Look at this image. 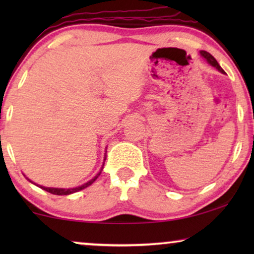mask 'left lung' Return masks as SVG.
<instances>
[{
	"label": "left lung",
	"mask_w": 254,
	"mask_h": 254,
	"mask_svg": "<svg viewBox=\"0 0 254 254\" xmlns=\"http://www.w3.org/2000/svg\"><path fill=\"white\" fill-rule=\"evenodd\" d=\"M200 53H201V55H202V57H203L204 59H206V60H207L208 62H209V64H210L211 65H213V67L218 69V70H220L221 72H224V70H223V69H222L221 65L218 64V62H217L216 60H215V58L213 57V55L209 54V53H208V52H206V51H201Z\"/></svg>",
	"instance_id": "obj_1"
}]
</instances>
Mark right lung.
Listing matches in <instances>:
<instances>
[{
    "label": "right lung",
    "instance_id": "add662e5",
    "mask_svg": "<svg viewBox=\"0 0 254 254\" xmlns=\"http://www.w3.org/2000/svg\"><path fill=\"white\" fill-rule=\"evenodd\" d=\"M100 175V172L97 175L95 178L90 180V182H88L86 184H84V185L79 186V187H76V189H68V190H64V189H51V187H44V186H39L40 189H43L45 190H47V192H50L52 194H55V195H68V194H71V193H75V192H78V190H81L83 189H85V187H88L91 185V184L95 182V180L98 178V176ZM38 186V185H37Z\"/></svg>",
    "mask_w": 254,
    "mask_h": 254
}]
</instances>
